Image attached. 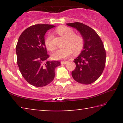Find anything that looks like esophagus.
<instances>
[{
    "mask_svg": "<svg viewBox=\"0 0 123 123\" xmlns=\"http://www.w3.org/2000/svg\"><path fill=\"white\" fill-rule=\"evenodd\" d=\"M68 63V61H61V64H66V63Z\"/></svg>",
    "mask_w": 123,
    "mask_h": 123,
    "instance_id": "1",
    "label": "esophagus"
}]
</instances>
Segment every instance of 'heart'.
<instances>
[{"mask_svg":"<svg viewBox=\"0 0 123 123\" xmlns=\"http://www.w3.org/2000/svg\"><path fill=\"white\" fill-rule=\"evenodd\" d=\"M56 32L65 40L63 43L64 48L57 50L53 54V59L55 60L66 59L71 55L72 51L76 55L84 49L85 43L84 37L80 34H75L73 29L67 26H61L56 29ZM52 38V35L48 34L45 39V47L48 50L51 51L55 49Z\"/></svg>","mask_w":123,"mask_h":123,"instance_id":"heart-1","label":"heart"}]
</instances>
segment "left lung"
Returning a JSON list of instances; mask_svg holds the SVG:
<instances>
[{"label":"left lung","instance_id":"1","mask_svg":"<svg viewBox=\"0 0 123 123\" xmlns=\"http://www.w3.org/2000/svg\"><path fill=\"white\" fill-rule=\"evenodd\" d=\"M67 24L79 31L85 40L84 49L74 60L76 67L72 75L76 82L91 84L101 76L105 68L106 50L103 41L97 33L86 25L79 22Z\"/></svg>","mask_w":123,"mask_h":123}]
</instances>
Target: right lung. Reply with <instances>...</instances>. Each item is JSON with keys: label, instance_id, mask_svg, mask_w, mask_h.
<instances>
[{"label": "right lung", "instance_id": "right-lung-1", "mask_svg": "<svg viewBox=\"0 0 123 123\" xmlns=\"http://www.w3.org/2000/svg\"><path fill=\"white\" fill-rule=\"evenodd\" d=\"M55 26L36 24L26 29L20 35L16 45L17 62L20 73L32 86L41 87L52 82L55 69L60 61H48L49 55L45 45L44 35Z\"/></svg>", "mask_w": 123, "mask_h": 123}]
</instances>
